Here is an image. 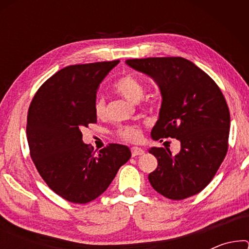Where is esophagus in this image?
<instances>
[{
  "instance_id": "34e87169",
  "label": "esophagus",
  "mask_w": 249,
  "mask_h": 249,
  "mask_svg": "<svg viewBox=\"0 0 249 249\" xmlns=\"http://www.w3.org/2000/svg\"><path fill=\"white\" fill-rule=\"evenodd\" d=\"M144 154V150H142V148H140V147H132V155L133 157H135V156H141Z\"/></svg>"
}]
</instances>
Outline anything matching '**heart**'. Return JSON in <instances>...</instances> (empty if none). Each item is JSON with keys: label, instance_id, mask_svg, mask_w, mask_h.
Here are the masks:
<instances>
[{"label": "heart", "instance_id": "obj_1", "mask_svg": "<svg viewBox=\"0 0 249 249\" xmlns=\"http://www.w3.org/2000/svg\"><path fill=\"white\" fill-rule=\"evenodd\" d=\"M116 93L123 96L129 102L140 103L144 98L145 89L142 83L132 74H127L117 80L114 84ZM94 113L98 117H103L105 114V102L103 99H98L94 103ZM116 135L127 142H137L141 140L142 128L138 125L120 126Z\"/></svg>", "mask_w": 249, "mask_h": 249}]
</instances>
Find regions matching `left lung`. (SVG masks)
Instances as JSON below:
<instances>
[{"mask_svg": "<svg viewBox=\"0 0 249 249\" xmlns=\"http://www.w3.org/2000/svg\"><path fill=\"white\" fill-rule=\"evenodd\" d=\"M125 64L153 79L161 94L151 138L180 142L176 155L167 147L148 149L158 161L148 176L151 187L171 200L196 195L213 179L229 147L231 116L220 88L181 57L129 59Z\"/></svg>", "mask_w": 249, "mask_h": 249, "instance_id": "left-lung-1", "label": "left lung"}]
</instances>
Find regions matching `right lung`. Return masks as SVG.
I'll return each instance as SVG.
<instances>
[{"mask_svg":"<svg viewBox=\"0 0 249 249\" xmlns=\"http://www.w3.org/2000/svg\"><path fill=\"white\" fill-rule=\"evenodd\" d=\"M119 60L68 66L50 77L28 109L26 135L31 157L41 178L72 203L93 201L107 190L129 160L127 146L111 144L94 155L81 128L95 123L101 82Z\"/></svg>","mask_w":249,"mask_h":249,"instance_id":"obj_1","label":"right lung"}]
</instances>
